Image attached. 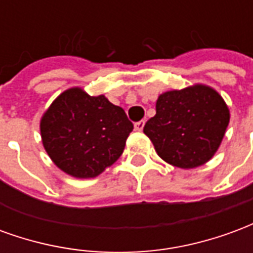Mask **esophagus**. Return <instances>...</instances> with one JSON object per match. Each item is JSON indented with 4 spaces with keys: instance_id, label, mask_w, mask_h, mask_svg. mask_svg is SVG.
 <instances>
[{
    "instance_id": "obj_1",
    "label": "esophagus",
    "mask_w": 253,
    "mask_h": 253,
    "mask_svg": "<svg viewBox=\"0 0 253 253\" xmlns=\"http://www.w3.org/2000/svg\"><path fill=\"white\" fill-rule=\"evenodd\" d=\"M143 126H145V121H139L134 125V127H135V130H137V131H142Z\"/></svg>"
}]
</instances>
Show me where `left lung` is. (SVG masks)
<instances>
[{
    "label": "left lung",
    "instance_id": "obj_1",
    "mask_svg": "<svg viewBox=\"0 0 253 253\" xmlns=\"http://www.w3.org/2000/svg\"><path fill=\"white\" fill-rule=\"evenodd\" d=\"M230 121L222 96L205 84L168 90L159 96L156 115L143 127L165 163L192 169L217 153Z\"/></svg>",
    "mask_w": 253,
    "mask_h": 253
}]
</instances>
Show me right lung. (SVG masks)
<instances>
[{
	"label": "right lung",
	"mask_w": 253,
	"mask_h": 253,
	"mask_svg": "<svg viewBox=\"0 0 253 253\" xmlns=\"http://www.w3.org/2000/svg\"><path fill=\"white\" fill-rule=\"evenodd\" d=\"M123 108L104 94L66 89L41 118V137L48 157L77 179H92L119 159L132 131Z\"/></svg>",
	"instance_id": "right-lung-1"
}]
</instances>
